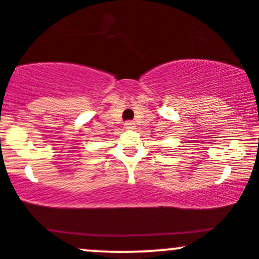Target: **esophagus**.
I'll return each instance as SVG.
<instances>
[{"label":"esophagus","mask_w":259,"mask_h":259,"mask_svg":"<svg viewBox=\"0 0 259 259\" xmlns=\"http://www.w3.org/2000/svg\"><path fill=\"white\" fill-rule=\"evenodd\" d=\"M135 127H136V123L132 121H127L126 123H124V128H127V130H133Z\"/></svg>","instance_id":"1"}]
</instances>
